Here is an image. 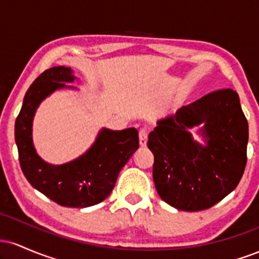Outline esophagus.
Instances as JSON below:
<instances>
[{
	"label": "esophagus",
	"mask_w": 259,
	"mask_h": 259,
	"mask_svg": "<svg viewBox=\"0 0 259 259\" xmlns=\"http://www.w3.org/2000/svg\"><path fill=\"white\" fill-rule=\"evenodd\" d=\"M139 142L141 147L147 146V133L145 132V130H141V132L139 133Z\"/></svg>",
	"instance_id": "1"
}]
</instances>
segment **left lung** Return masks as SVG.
I'll return each mask as SVG.
<instances>
[{
    "mask_svg": "<svg viewBox=\"0 0 259 259\" xmlns=\"http://www.w3.org/2000/svg\"><path fill=\"white\" fill-rule=\"evenodd\" d=\"M195 126L203 144L189 133ZM247 142V119L231 89L210 92L157 120L147 146L159 197L186 212L213 207L241 180Z\"/></svg>",
    "mask_w": 259,
    "mask_h": 259,
    "instance_id": "obj_1",
    "label": "left lung"
}]
</instances>
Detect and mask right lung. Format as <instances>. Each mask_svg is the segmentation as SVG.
Masks as SVG:
<instances>
[{
	"label": "right lung",
	"instance_id": "add662e5",
	"mask_svg": "<svg viewBox=\"0 0 259 259\" xmlns=\"http://www.w3.org/2000/svg\"><path fill=\"white\" fill-rule=\"evenodd\" d=\"M72 68L45 70L26 91L14 126L19 162L26 180L41 194L64 207L85 208L100 203L112 192L121 168L139 148L135 127H102L86 152L63 164H51L38 156L32 141V121L38 106L55 91L78 90Z\"/></svg>",
	"mask_w": 259,
	"mask_h": 259
}]
</instances>
